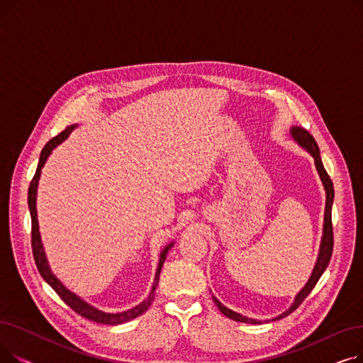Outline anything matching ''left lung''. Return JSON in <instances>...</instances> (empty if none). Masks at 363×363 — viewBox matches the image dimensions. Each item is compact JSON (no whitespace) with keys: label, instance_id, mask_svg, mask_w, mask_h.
<instances>
[{"label":"left lung","instance_id":"left-lung-1","mask_svg":"<svg viewBox=\"0 0 363 363\" xmlns=\"http://www.w3.org/2000/svg\"><path fill=\"white\" fill-rule=\"evenodd\" d=\"M290 135L291 138L301 147L306 150L309 155L313 157L315 160V167H316V172L319 175V179L323 185V189H325V212H323V225H322V237H320V244H319V252H318V257H316V262H315V266L312 269V274L308 279V282L304 284V287L296 294L291 306L282 312L281 315H278L277 318H272V319H266V320H260V319H255V318H249V316H244L238 312H234L231 309H228L225 304H222L215 296H213V301L218 306V309L230 319L233 320H237V322H244V323H263V322H269V320H278L284 316L290 315L291 312H294L301 301L306 298L309 296V293L313 290V287L316 285V282L319 281L320 275L323 274V271L327 269V266L330 263V259H331V255H333V225H331V211H333V203H334V185H333V181L330 179L328 174L325 167H323L322 164V159H320V155H319V147L316 144V141L313 140V137L311 135V133L303 129L300 126H291L290 129Z\"/></svg>","mask_w":363,"mask_h":363}]
</instances>
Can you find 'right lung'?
Returning a JSON list of instances; mask_svg holds the SVG:
<instances>
[{
  "label": "right lung",
  "mask_w": 363,
  "mask_h": 363,
  "mask_svg": "<svg viewBox=\"0 0 363 363\" xmlns=\"http://www.w3.org/2000/svg\"><path fill=\"white\" fill-rule=\"evenodd\" d=\"M78 126V125H70L66 128V130H63L60 135H57L55 138H52L51 141H48L45 144V147L41 151V156H40V162H38V167L35 172V177L30 181L29 185V191H28V206H29V212H30V219H32V252H33V259L36 263V268L40 271L41 277L44 278V281L47 284L51 285V289L62 297V300L67 304L69 308H72L76 313L94 320L97 323H106V325H119V323H125L128 320L135 319L137 316L143 315L148 308L150 304L155 300V294H156V289H157V284H159V278H160V271H162V266L166 260V256L169 253V250L174 247L175 241H170L169 244L164 245V249L160 252L159 256V264H157V269H156V275H155V282H152V287L151 291L148 294V297L145 300H143L140 304H137L135 308L123 311V312H118V313H107L103 312L100 309H97L92 304H89L88 301H85L82 297H79L78 294H74L73 291H70L66 285L57 278L51 268L48 264V259L45 255V249L43 245V240H41V234H40V223H38V212H36V194H38V184H40V178H41V170L47 162V159L50 157V155L52 152V150L62 144L65 140H67V137L72 133V130Z\"/></svg>",
  "instance_id": "obj_1"
}]
</instances>
